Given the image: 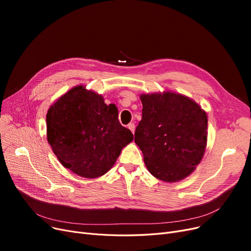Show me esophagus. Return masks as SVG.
I'll return each instance as SVG.
<instances>
[{
	"label": "esophagus",
	"mask_w": 251,
	"mask_h": 251,
	"mask_svg": "<svg viewBox=\"0 0 251 251\" xmlns=\"http://www.w3.org/2000/svg\"><path fill=\"white\" fill-rule=\"evenodd\" d=\"M128 128L131 130V132L134 133V131H135V125H134V123H130V124H128Z\"/></svg>",
	"instance_id": "esophagus-1"
}]
</instances>
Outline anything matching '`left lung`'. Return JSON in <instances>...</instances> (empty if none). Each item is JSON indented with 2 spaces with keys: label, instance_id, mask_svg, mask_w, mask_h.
<instances>
[{
  "label": "left lung",
  "instance_id": "left-lung-1",
  "mask_svg": "<svg viewBox=\"0 0 251 251\" xmlns=\"http://www.w3.org/2000/svg\"><path fill=\"white\" fill-rule=\"evenodd\" d=\"M142 119L134 141L150 173L165 182L189 176L201 163L207 140L206 113L175 92L141 95Z\"/></svg>",
  "mask_w": 251,
  "mask_h": 251
}]
</instances>
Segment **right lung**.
<instances>
[{
	"label": "right lung",
	"mask_w": 251,
	"mask_h": 251,
	"mask_svg": "<svg viewBox=\"0 0 251 251\" xmlns=\"http://www.w3.org/2000/svg\"><path fill=\"white\" fill-rule=\"evenodd\" d=\"M47 137L60 163L84 178L102 176L133 140L118 120L115 104L78 85L62 96L47 114Z\"/></svg>",
	"instance_id": "obj_1"
}]
</instances>
